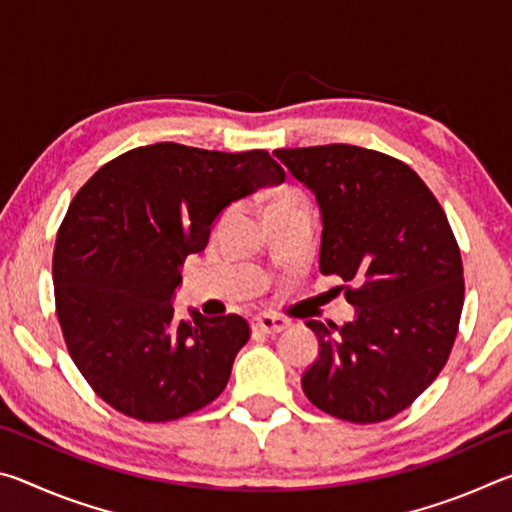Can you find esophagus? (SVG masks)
I'll return each mask as SVG.
<instances>
[{"label":"esophagus","instance_id":"esophagus-1","mask_svg":"<svg viewBox=\"0 0 512 512\" xmlns=\"http://www.w3.org/2000/svg\"><path fill=\"white\" fill-rule=\"evenodd\" d=\"M255 327L266 334H280L289 327V320L277 314H259L255 316Z\"/></svg>","mask_w":512,"mask_h":512}]
</instances>
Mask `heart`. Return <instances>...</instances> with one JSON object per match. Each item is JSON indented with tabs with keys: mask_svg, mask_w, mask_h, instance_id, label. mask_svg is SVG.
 <instances>
[{
	"mask_svg": "<svg viewBox=\"0 0 512 512\" xmlns=\"http://www.w3.org/2000/svg\"><path fill=\"white\" fill-rule=\"evenodd\" d=\"M289 201H298V196L293 194V192H280L275 196V201H273V205H280V203H289ZM271 205V207H273Z\"/></svg>",
	"mask_w": 512,
	"mask_h": 512,
	"instance_id": "obj_1",
	"label": "heart"
}]
</instances>
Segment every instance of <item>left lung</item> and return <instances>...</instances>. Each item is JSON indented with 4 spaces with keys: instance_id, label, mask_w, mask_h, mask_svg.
Segmentation results:
<instances>
[{
    "instance_id": "1",
    "label": "left lung",
    "mask_w": 512,
    "mask_h": 512,
    "mask_svg": "<svg viewBox=\"0 0 512 512\" xmlns=\"http://www.w3.org/2000/svg\"><path fill=\"white\" fill-rule=\"evenodd\" d=\"M314 192L320 273L339 275L357 309L345 325L307 320L320 354L302 391L339 420H388L449 359L461 320L463 262L447 214L409 164L350 144L277 149Z\"/></svg>"
}]
</instances>
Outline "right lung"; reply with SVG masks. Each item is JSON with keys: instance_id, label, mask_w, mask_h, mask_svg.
<instances>
[{"instance_id": "add662e5", "label": "right lung", "mask_w": 512, "mask_h": 512, "mask_svg": "<svg viewBox=\"0 0 512 512\" xmlns=\"http://www.w3.org/2000/svg\"><path fill=\"white\" fill-rule=\"evenodd\" d=\"M280 183L266 151L158 142L103 164L79 189L56 237V314L76 368L112 409L169 422L223 393L248 320L201 311L180 320L171 302L180 266L232 201Z\"/></svg>"}]
</instances>
